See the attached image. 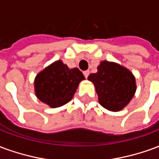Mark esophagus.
I'll return each instance as SVG.
<instances>
[{"instance_id": "esophagus-1", "label": "esophagus", "mask_w": 159, "mask_h": 159, "mask_svg": "<svg viewBox=\"0 0 159 159\" xmlns=\"http://www.w3.org/2000/svg\"><path fill=\"white\" fill-rule=\"evenodd\" d=\"M83 75H84V76L87 78V77L89 76V70H84V71H83Z\"/></svg>"}]
</instances>
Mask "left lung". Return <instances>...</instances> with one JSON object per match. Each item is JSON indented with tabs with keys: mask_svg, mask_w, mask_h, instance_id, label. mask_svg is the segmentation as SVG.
I'll return each instance as SVG.
<instances>
[{
	"mask_svg": "<svg viewBox=\"0 0 159 159\" xmlns=\"http://www.w3.org/2000/svg\"><path fill=\"white\" fill-rule=\"evenodd\" d=\"M96 73L88 80L93 83L99 103L107 110L119 111L126 107L136 91L135 78L132 72L117 63L101 61Z\"/></svg>",
	"mask_w": 159,
	"mask_h": 159,
	"instance_id": "obj_1",
	"label": "left lung"
}]
</instances>
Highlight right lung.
<instances>
[{"instance_id": "1", "label": "right lung", "mask_w": 159, "mask_h": 159, "mask_svg": "<svg viewBox=\"0 0 159 159\" xmlns=\"http://www.w3.org/2000/svg\"><path fill=\"white\" fill-rule=\"evenodd\" d=\"M84 79L79 69H70L62 60H57L36 75L35 93L50 107H62L71 100L80 82Z\"/></svg>"}]
</instances>
